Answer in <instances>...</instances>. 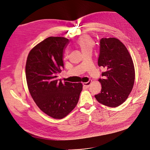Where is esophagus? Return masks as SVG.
Wrapping results in <instances>:
<instances>
[{"mask_svg":"<svg viewBox=\"0 0 150 150\" xmlns=\"http://www.w3.org/2000/svg\"><path fill=\"white\" fill-rule=\"evenodd\" d=\"M91 81H88L87 82H83V87H86V88H88L90 85H91Z\"/></svg>","mask_w":150,"mask_h":150,"instance_id":"obj_1","label":"esophagus"}]
</instances>
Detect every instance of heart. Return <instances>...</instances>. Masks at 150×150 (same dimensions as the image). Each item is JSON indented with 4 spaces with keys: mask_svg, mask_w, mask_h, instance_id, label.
<instances>
[{
    "mask_svg": "<svg viewBox=\"0 0 150 150\" xmlns=\"http://www.w3.org/2000/svg\"><path fill=\"white\" fill-rule=\"evenodd\" d=\"M77 43L80 47L83 53L92 52L95 45V41L91 37L87 35H83L81 36L77 40Z\"/></svg>",
    "mask_w": 150,
    "mask_h": 150,
    "instance_id": "heart-1",
    "label": "heart"
}]
</instances>
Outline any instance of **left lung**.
I'll return each mask as SVG.
<instances>
[{
    "mask_svg": "<svg viewBox=\"0 0 150 150\" xmlns=\"http://www.w3.org/2000/svg\"><path fill=\"white\" fill-rule=\"evenodd\" d=\"M98 64L105 69L99 79L100 93L95 95L101 104L112 108L122 105L128 98L135 81V68L130 53L124 44L115 38L100 41Z\"/></svg>",
    "mask_w": 150,
    "mask_h": 150,
    "instance_id": "left-lung-1",
    "label": "left lung"
}]
</instances>
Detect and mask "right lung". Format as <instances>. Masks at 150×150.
Masks as SVG:
<instances>
[{
    "instance_id": "add662e5",
    "label": "right lung",
    "mask_w": 150,
    "mask_h": 150,
    "mask_svg": "<svg viewBox=\"0 0 150 150\" xmlns=\"http://www.w3.org/2000/svg\"><path fill=\"white\" fill-rule=\"evenodd\" d=\"M69 42L63 37L47 38L30 50L26 63L30 94L40 110L54 119H62L74 110L82 90L81 82L63 83L57 79Z\"/></svg>"
}]
</instances>
